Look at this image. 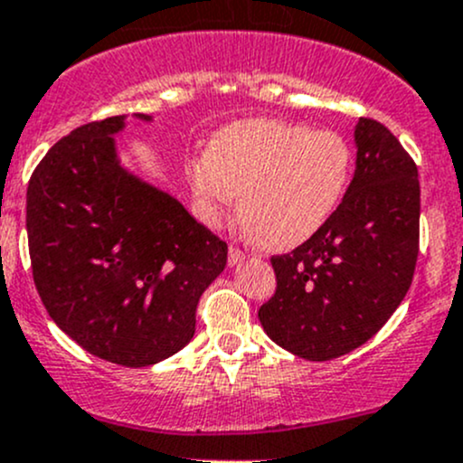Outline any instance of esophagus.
Here are the masks:
<instances>
[{"label":"esophagus","instance_id":"34e87169","mask_svg":"<svg viewBox=\"0 0 463 463\" xmlns=\"http://www.w3.org/2000/svg\"><path fill=\"white\" fill-rule=\"evenodd\" d=\"M242 259H245V251L238 250V247H230V256H227V260H230L232 267L242 263Z\"/></svg>","mask_w":463,"mask_h":463}]
</instances>
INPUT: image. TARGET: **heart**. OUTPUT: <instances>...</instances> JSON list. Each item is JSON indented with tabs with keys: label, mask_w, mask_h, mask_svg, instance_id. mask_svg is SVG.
I'll list each match as a JSON object with an SVG mask.
<instances>
[{
	"label": "heart",
	"mask_w": 463,
	"mask_h": 463,
	"mask_svg": "<svg viewBox=\"0 0 463 463\" xmlns=\"http://www.w3.org/2000/svg\"><path fill=\"white\" fill-rule=\"evenodd\" d=\"M352 149L336 131L259 120L222 128L189 165L200 216L218 222L241 198V218L259 245L292 250L321 232L343 203Z\"/></svg>",
	"instance_id": "obj_1"
}]
</instances>
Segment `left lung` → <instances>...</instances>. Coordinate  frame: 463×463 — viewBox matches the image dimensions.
Masks as SVG:
<instances>
[{
	"label": "left lung",
	"instance_id": "8db88e82",
	"mask_svg": "<svg viewBox=\"0 0 463 463\" xmlns=\"http://www.w3.org/2000/svg\"><path fill=\"white\" fill-rule=\"evenodd\" d=\"M356 169L321 232L271 256L276 292L260 305L267 336L307 361H330L385 326L412 283L419 256L417 165L388 127L361 118Z\"/></svg>",
	"mask_w": 463,
	"mask_h": 463
}]
</instances>
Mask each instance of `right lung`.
I'll return each instance as SVG.
<instances>
[{"instance_id": "obj_1", "label": "right lung", "mask_w": 463, "mask_h": 463, "mask_svg": "<svg viewBox=\"0 0 463 463\" xmlns=\"http://www.w3.org/2000/svg\"><path fill=\"white\" fill-rule=\"evenodd\" d=\"M122 127L125 116L78 127L35 166L28 251L57 327L99 359L145 368L192 341L200 297L227 265V242L122 169L113 140Z\"/></svg>"}]
</instances>
